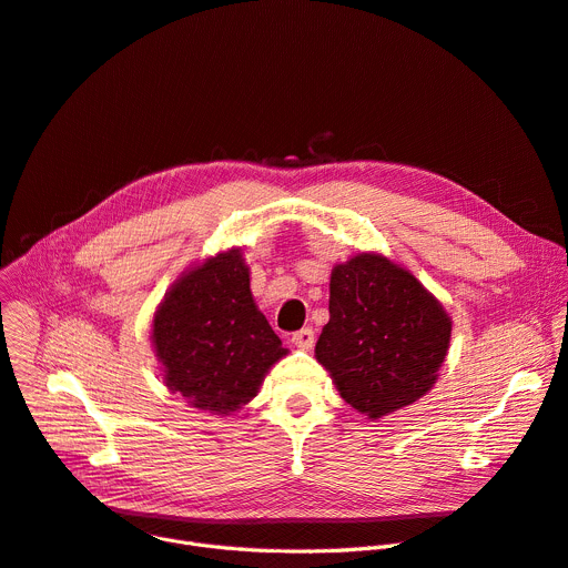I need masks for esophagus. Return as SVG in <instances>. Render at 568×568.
<instances>
[{
	"mask_svg": "<svg viewBox=\"0 0 568 568\" xmlns=\"http://www.w3.org/2000/svg\"><path fill=\"white\" fill-rule=\"evenodd\" d=\"M292 343H294L296 347H302V349H311L313 343H315V332L311 329V326H304V329L292 334Z\"/></svg>",
	"mask_w": 568,
	"mask_h": 568,
	"instance_id": "34e87169",
	"label": "esophagus"
}]
</instances>
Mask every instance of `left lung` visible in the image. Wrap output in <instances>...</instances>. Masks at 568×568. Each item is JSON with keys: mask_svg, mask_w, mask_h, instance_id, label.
I'll return each mask as SVG.
<instances>
[{"mask_svg": "<svg viewBox=\"0 0 568 568\" xmlns=\"http://www.w3.org/2000/svg\"><path fill=\"white\" fill-rule=\"evenodd\" d=\"M449 341L452 317L407 268L379 253L334 266L315 356L356 412L379 419L428 394Z\"/></svg>", "mask_w": 568, "mask_h": 568, "instance_id": "left-lung-1", "label": "left lung"}]
</instances>
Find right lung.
<instances>
[{"instance_id":"add662e5","label":"right lung","mask_w":568,"mask_h":568,"mask_svg":"<svg viewBox=\"0 0 568 568\" xmlns=\"http://www.w3.org/2000/svg\"><path fill=\"white\" fill-rule=\"evenodd\" d=\"M152 343L168 389L212 414L255 398L268 368L287 354L253 302L239 248L182 274L154 315Z\"/></svg>"}]
</instances>
